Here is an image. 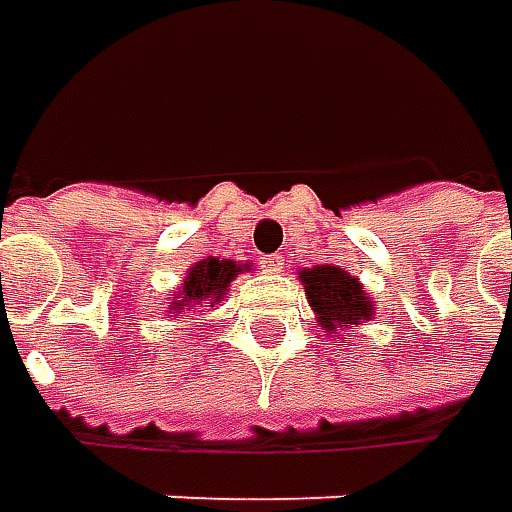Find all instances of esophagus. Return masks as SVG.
<instances>
[{
  "mask_svg": "<svg viewBox=\"0 0 512 512\" xmlns=\"http://www.w3.org/2000/svg\"><path fill=\"white\" fill-rule=\"evenodd\" d=\"M259 267H262V273H279L282 270V259L279 256H262Z\"/></svg>",
  "mask_w": 512,
  "mask_h": 512,
  "instance_id": "esophagus-1",
  "label": "esophagus"
}]
</instances>
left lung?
<instances>
[{
  "label": "left lung",
  "instance_id": "left-lung-1",
  "mask_svg": "<svg viewBox=\"0 0 512 512\" xmlns=\"http://www.w3.org/2000/svg\"><path fill=\"white\" fill-rule=\"evenodd\" d=\"M299 279L305 282L310 307L319 313V322L325 330L362 325V319L373 316L370 296L342 267L322 265L313 270H302Z\"/></svg>",
  "mask_w": 512,
  "mask_h": 512
}]
</instances>
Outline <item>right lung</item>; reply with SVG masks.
Wrapping results in <instances>:
<instances>
[{"instance_id": "add662e5", "label": "right lung", "mask_w": 512, "mask_h": 512, "mask_svg": "<svg viewBox=\"0 0 512 512\" xmlns=\"http://www.w3.org/2000/svg\"><path fill=\"white\" fill-rule=\"evenodd\" d=\"M239 270L242 267L236 265V262L213 259V256L205 259V262H199V265H193L190 273H187V282L182 285V290L173 296V307L170 310L182 313V310H196V305L213 307L225 296V290L230 287L233 276Z\"/></svg>"}]
</instances>
